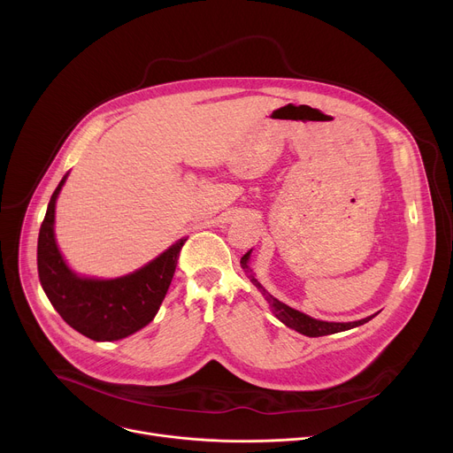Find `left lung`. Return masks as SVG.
Masks as SVG:
<instances>
[{
	"label": "left lung",
	"instance_id": "obj_1",
	"mask_svg": "<svg viewBox=\"0 0 453 453\" xmlns=\"http://www.w3.org/2000/svg\"><path fill=\"white\" fill-rule=\"evenodd\" d=\"M249 254H250V250L245 252V254L242 256V260H240V264H242L243 269H249V267H247ZM249 278H250V281H252L257 288H260V292L265 296V299H267V303L271 304V308H273V311L276 313V317H278L281 322H285V325H287L288 328H292V330H296V332H299V334H303V335H306V337H322V335H332V334H339V332H344V330H351V328H357V326L364 325V322H367V320H371V319L374 317V315H371V317H365V319L355 320V322H326V320H317V319H311V317H308V315H304V313H301V311H297V310L287 306L285 303L278 301V299L273 297L260 283H257L256 278H252V276H249Z\"/></svg>",
	"mask_w": 453,
	"mask_h": 453
}]
</instances>
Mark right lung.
<instances>
[{"mask_svg": "<svg viewBox=\"0 0 453 453\" xmlns=\"http://www.w3.org/2000/svg\"><path fill=\"white\" fill-rule=\"evenodd\" d=\"M66 180L62 177L48 203L37 240V271L41 285L58 315L91 341H119L145 328L156 317L172 283L179 240L143 269L118 280H88L64 264L53 236L55 201Z\"/></svg>", "mask_w": 453, "mask_h": 453, "instance_id": "obj_1", "label": "right lung"}]
</instances>
